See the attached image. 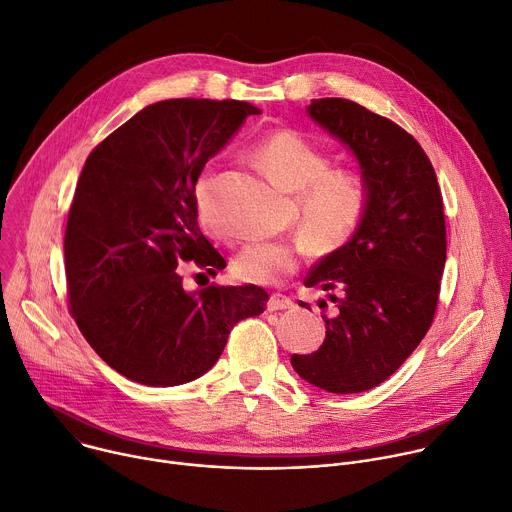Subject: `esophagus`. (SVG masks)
I'll use <instances>...</instances> for the list:
<instances>
[{
    "mask_svg": "<svg viewBox=\"0 0 512 512\" xmlns=\"http://www.w3.org/2000/svg\"><path fill=\"white\" fill-rule=\"evenodd\" d=\"M290 308H294V302L288 296H284V294H271L269 296V302H267V310L269 312H273V310H290Z\"/></svg>",
    "mask_w": 512,
    "mask_h": 512,
    "instance_id": "34e87169",
    "label": "esophagus"
}]
</instances>
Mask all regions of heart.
<instances>
[{"label": "heart", "mask_w": 512, "mask_h": 512, "mask_svg": "<svg viewBox=\"0 0 512 512\" xmlns=\"http://www.w3.org/2000/svg\"><path fill=\"white\" fill-rule=\"evenodd\" d=\"M253 159L273 183L296 192L302 230L292 237L249 243L235 259L239 280L277 286L296 273L310 249L331 253L345 247L369 210V185L353 167H331L333 157L294 128H277L251 149ZM212 167H204L192 185V198L206 228L216 232Z\"/></svg>", "instance_id": "obj_1"}]
</instances>
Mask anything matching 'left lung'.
I'll list each match as a JSON object with an SVG mask.
<instances>
[{"instance_id":"1","label":"left lung","mask_w":512,"mask_h":512,"mask_svg":"<svg viewBox=\"0 0 512 512\" xmlns=\"http://www.w3.org/2000/svg\"><path fill=\"white\" fill-rule=\"evenodd\" d=\"M308 114L355 153L371 200L357 235L306 275V288L331 292L335 314L320 349L292 355V367L355 394L388 380L431 329L447 257L443 196L423 147L390 118L345 98L312 100Z\"/></svg>"}]
</instances>
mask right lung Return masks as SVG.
Listing matches in <instances>:
<instances>
[{
    "instance_id": "add662e5",
    "label": "right lung",
    "mask_w": 512,
    "mask_h": 512,
    "mask_svg": "<svg viewBox=\"0 0 512 512\" xmlns=\"http://www.w3.org/2000/svg\"><path fill=\"white\" fill-rule=\"evenodd\" d=\"M255 114L237 100L157 102L85 159L65 228L69 310L85 341L132 382L200 378L232 327L265 310L269 296L257 286L185 292L179 265L210 275L226 267L198 226L192 185Z\"/></svg>"
}]
</instances>
